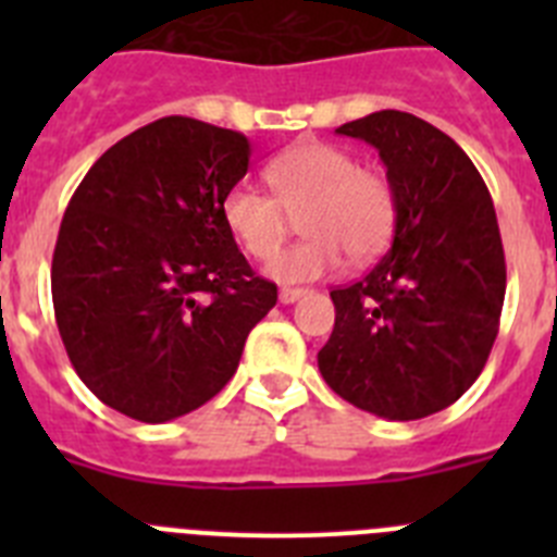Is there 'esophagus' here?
<instances>
[{
  "instance_id": "34e87169",
  "label": "esophagus",
  "mask_w": 557,
  "mask_h": 557,
  "mask_svg": "<svg viewBox=\"0 0 557 557\" xmlns=\"http://www.w3.org/2000/svg\"><path fill=\"white\" fill-rule=\"evenodd\" d=\"M304 295H307V289H301V287H282V289H278V301L295 304L298 298H304Z\"/></svg>"
}]
</instances>
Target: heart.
<instances>
[{"mask_svg":"<svg viewBox=\"0 0 557 557\" xmlns=\"http://www.w3.org/2000/svg\"><path fill=\"white\" fill-rule=\"evenodd\" d=\"M270 189L236 184L223 198V223L245 253L268 259L288 230V214L305 209L301 244L268 262L275 282L301 284L323 278L343 262H368L396 231V191L382 172L362 170L351 152L326 141L289 147L264 170Z\"/></svg>","mask_w":557,"mask_h":557,"instance_id":"1","label":"heart"}]
</instances>
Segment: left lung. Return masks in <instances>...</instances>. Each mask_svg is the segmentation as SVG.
Segmentation results:
<instances>
[{
	"instance_id": "obj_1",
	"label": "left lung",
	"mask_w": 557,
	"mask_h": 557,
	"mask_svg": "<svg viewBox=\"0 0 557 557\" xmlns=\"http://www.w3.org/2000/svg\"><path fill=\"white\" fill-rule=\"evenodd\" d=\"M337 133L376 147L398 218L371 273L332 289L318 368L359 410L416 421L474 385L499 332L508 275L496 211L457 141L412 113H368Z\"/></svg>"
}]
</instances>
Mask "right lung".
<instances>
[{
  "instance_id": "1",
  "label": "right lung",
  "mask_w": 557,
  "mask_h": 557,
  "mask_svg": "<svg viewBox=\"0 0 557 557\" xmlns=\"http://www.w3.org/2000/svg\"><path fill=\"white\" fill-rule=\"evenodd\" d=\"M243 133L164 116L106 150L69 200L52 256L58 332L83 385L145 424L198 410L236 373L275 284L223 223Z\"/></svg>"
}]
</instances>
